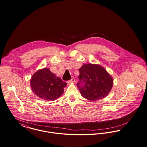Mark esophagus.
I'll use <instances>...</instances> for the list:
<instances>
[{
    "label": "esophagus",
    "mask_w": 147,
    "mask_h": 147,
    "mask_svg": "<svg viewBox=\"0 0 147 147\" xmlns=\"http://www.w3.org/2000/svg\"><path fill=\"white\" fill-rule=\"evenodd\" d=\"M76 81L74 78H72L70 80H69V81H68V83H74Z\"/></svg>",
    "instance_id": "esophagus-1"
}]
</instances>
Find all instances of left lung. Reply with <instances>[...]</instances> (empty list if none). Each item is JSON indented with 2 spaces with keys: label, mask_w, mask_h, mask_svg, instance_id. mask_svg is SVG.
<instances>
[{
  "label": "left lung",
  "mask_w": 147,
  "mask_h": 147,
  "mask_svg": "<svg viewBox=\"0 0 147 147\" xmlns=\"http://www.w3.org/2000/svg\"><path fill=\"white\" fill-rule=\"evenodd\" d=\"M79 71L80 74L77 86L84 98L96 101L105 97L110 92L113 80L102 67L87 64L83 65Z\"/></svg>",
  "instance_id": "8db88e82"
}]
</instances>
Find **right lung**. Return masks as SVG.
Wrapping results in <instances>:
<instances>
[{"label":"right lung","instance_id":"right-lung-1","mask_svg":"<svg viewBox=\"0 0 147 147\" xmlns=\"http://www.w3.org/2000/svg\"><path fill=\"white\" fill-rule=\"evenodd\" d=\"M67 84L47 68L39 70L30 79L33 92L38 97L48 101L56 100L62 95Z\"/></svg>","mask_w":147,"mask_h":147}]
</instances>
